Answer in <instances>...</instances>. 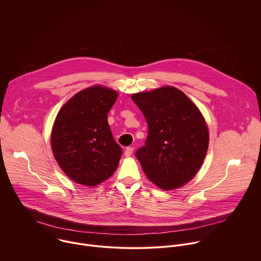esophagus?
Listing matches in <instances>:
<instances>
[{"label":"esophagus","instance_id":"esophagus-1","mask_svg":"<svg viewBox=\"0 0 261 261\" xmlns=\"http://www.w3.org/2000/svg\"><path fill=\"white\" fill-rule=\"evenodd\" d=\"M133 152H134V147H127L125 149V151H124V155L126 157H128V156H130L133 154Z\"/></svg>","mask_w":261,"mask_h":261}]
</instances>
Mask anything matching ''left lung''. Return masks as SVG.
<instances>
[{
  "label": "left lung",
  "mask_w": 261,
  "mask_h": 261,
  "mask_svg": "<svg viewBox=\"0 0 261 261\" xmlns=\"http://www.w3.org/2000/svg\"><path fill=\"white\" fill-rule=\"evenodd\" d=\"M132 100L148 124L145 146L135 154L144 172L162 190L184 186L196 175L208 149V128L200 110L172 87L138 93Z\"/></svg>",
  "instance_id": "8db88e82"
}]
</instances>
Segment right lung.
Returning a JSON list of instances; mask_svg holds the SVG:
<instances>
[{
    "label": "right lung",
    "mask_w": 261,
    "mask_h": 261,
    "mask_svg": "<svg viewBox=\"0 0 261 261\" xmlns=\"http://www.w3.org/2000/svg\"><path fill=\"white\" fill-rule=\"evenodd\" d=\"M117 96L104 87L88 88L74 95L55 119L53 154L65 174L77 184L97 186L117 168L122 149L107 120Z\"/></svg>",
    "instance_id": "obj_1"
}]
</instances>
